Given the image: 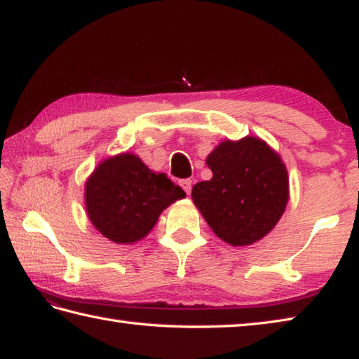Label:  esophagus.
I'll use <instances>...</instances> for the list:
<instances>
[{
  "mask_svg": "<svg viewBox=\"0 0 359 359\" xmlns=\"http://www.w3.org/2000/svg\"><path fill=\"white\" fill-rule=\"evenodd\" d=\"M180 187L184 188V191H185L187 194H190V193H191V179L180 180Z\"/></svg>",
  "mask_w": 359,
  "mask_h": 359,
  "instance_id": "esophagus-1",
  "label": "esophagus"
}]
</instances>
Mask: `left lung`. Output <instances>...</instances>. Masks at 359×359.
I'll return each instance as SVG.
<instances>
[{
	"instance_id": "left-lung-1",
	"label": "left lung",
	"mask_w": 359,
	"mask_h": 359,
	"mask_svg": "<svg viewBox=\"0 0 359 359\" xmlns=\"http://www.w3.org/2000/svg\"><path fill=\"white\" fill-rule=\"evenodd\" d=\"M212 179L191 198L210 229L231 245H250L269 233L288 203L287 168L258 137L224 141L208 156Z\"/></svg>"
}]
</instances>
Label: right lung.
Instances as JSON below:
<instances>
[{
    "label": "right lung",
    "mask_w": 359,
    "mask_h": 359,
    "mask_svg": "<svg viewBox=\"0 0 359 359\" xmlns=\"http://www.w3.org/2000/svg\"><path fill=\"white\" fill-rule=\"evenodd\" d=\"M184 196L166 174L150 171L131 154L107 158L85 185L90 222L115 244L142 239L161 212Z\"/></svg>",
    "instance_id": "1"
}]
</instances>
